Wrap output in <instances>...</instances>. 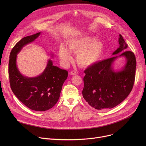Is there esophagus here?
I'll use <instances>...</instances> for the list:
<instances>
[{
	"label": "esophagus",
	"instance_id": "esophagus-1",
	"mask_svg": "<svg viewBox=\"0 0 146 146\" xmlns=\"http://www.w3.org/2000/svg\"><path fill=\"white\" fill-rule=\"evenodd\" d=\"M70 75H76L77 74V73H76V72H75V71H72L70 73Z\"/></svg>",
	"mask_w": 146,
	"mask_h": 146
}]
</instances>
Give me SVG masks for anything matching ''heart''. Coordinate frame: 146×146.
I'll use <instances>...</instances> for the list:
<instances>
[{"label": "heart", "mask_w": 146, "mask_h": 146, "mask_svg": "<svg viewBox=\"0 0 146 146\" xmlns=\"http://www.w3.org/2000/svg\"><path fill=\"white\" fill-rule=\"evenodd\" d=\"M94 37L84 36L68 41L67 49L60 45L58 55L63 66L67 67L73 60L70 52L77 53L76 60L81 67H88L95 64L100 59L104 51V45Z\"/></svg>", "instance_id": "1"}]
</instances>
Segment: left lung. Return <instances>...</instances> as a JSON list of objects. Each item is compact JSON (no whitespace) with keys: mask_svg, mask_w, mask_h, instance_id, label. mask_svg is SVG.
I'll list each match as a JSON object with an SVG mask.
<instances>
[{"mask_svg":"<svg viewBox=\"0 0 146 146\" xmlns=\"http://www.w3.org/2000/svg\"><path fill=\"white\" fill-rule=\"evenodd\" d=\"M118 42L119 47L112 55L121 53L99 61L85 70L83 97L96 110L111 109L117 106L128 96L133 88L135 57L132 51L128 50V45L121 34ZM121 56L126 58V63L121 71L115 72L112 64Z\"/></svg>","mask_w":146,"mask_h":146,"instance_id":"8db88e82","label":"left lung"}]
</instances>
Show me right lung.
Returning <instances> with one entry per match:
<instances>
[{
  "mask_svg": "<svg viewBox=\"0 0 146 146\" xmlns=\"http://www.w3.org/2000/svg\"><path fill=\"white\" fill-rule=\"evenodd\" d=\"M41 34L23 38L12 48L9 61V76L11 89L19 100L29 109L36 111H45L51 109L57 102L64 82L66 80L67 70L54 66L48 60L44 72L34 78L22 75L17 65V54L27 44L33 42Z\"/></svg>",
  "mask_w": 146,
  "mask_h": 146,
  "instance_id": "1",
  "label": "right lung"
}]
</instances>
